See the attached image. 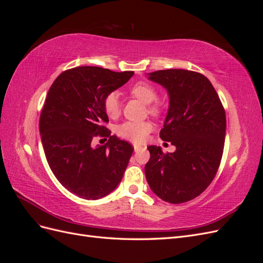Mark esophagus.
<instances>
[{"mask_svg":"<svg viewBox=\"0 0 263 263\" xmlns=\"http://www.w3.org/2000/svg\"><path fill=\"white\" fill-rule=\"evenodd\" d=\"M141 148H142V147L139 146V145H134V150L136 151V153H138V151H139Z\"/></svg>","mask_w":263,"mask_h":263,"instance_id":"obj_1","label":"esophagus"}]
</instances>
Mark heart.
<instances>
[{
    "instance_id": "b5f03b06",
    "label": "heart",
    "mask_w": 263,
    "mask_h": 263,
    "mask_svg": "<svg viewBox=\"0 0 263 263\" xmlns=\"http://www.w3.org/2000/svg\"><path fill=\"white\" fill-rule=\"evenodd\" d=\"M129 93L134 98L148 104V113L158 116L161 113V105L155 102L158 98V92L155 86L148 82L140 81L130 86ZM103 108L110 118H116L121 113V100L116 92H110L103 100ZM153 130V125L149 122H124L116 127V133L121 138L134 142H141L147 137V135Z\"/></svg>"
}]
</instances>
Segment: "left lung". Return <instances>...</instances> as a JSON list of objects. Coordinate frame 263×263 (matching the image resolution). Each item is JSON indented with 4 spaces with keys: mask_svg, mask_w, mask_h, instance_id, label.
Returning a JSON list of instances; mask_svg holds the SVG:
<instances>
[{
    "mask_svg": "<svg viewBox=\"0 0 263 263\" xmlns=\"http://www.w3.org/2000/svg\"><path fill=\"white\" fill-rule=\"evenodd\" d=\"M149 79L168 90L170 105L160 138L177 150L164 154L160 147H148L147 182L161 200L185 203L203 193L216 176L225 144V109L202 73L168 69L151 72Z\"/></svg>",
    "mask_w": 263,
    "mask_h": 263,
    "instance_id": "8db88e82",
    "label": "left lung"
}]
</instances>
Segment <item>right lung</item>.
Returning <instances> with one entry per match:
<instances>
[{
    "label": "right lung",
    "instance_id": "1",
    "mask_svg": "<svg viewBox=\"0 0 263 263\" xmlns=\"http://www.w3.org/2000/svg\"><path fill=\"white\" fill-rule=\"evenodd\" d=\"M133 74L77 67L60 73L47 94L39 118L47 162L61 184L79 197L102 198L122 181L134 147L105 127L108 117L103 100ZM95 137L109 140L94 147Z\"/></svg>",
    "mask_w": 263,
    "mask_h": 263
}]
</instances>
